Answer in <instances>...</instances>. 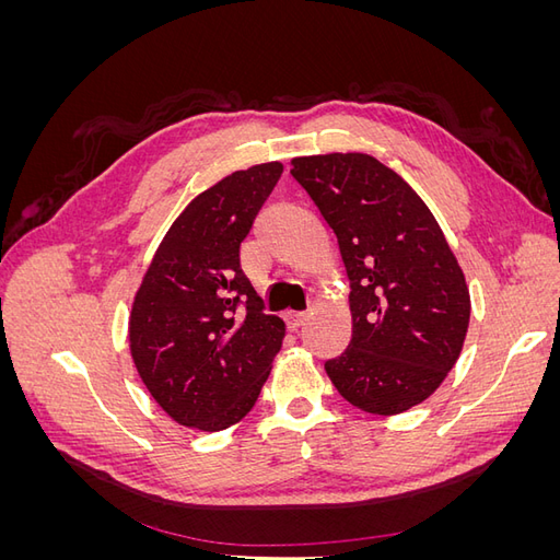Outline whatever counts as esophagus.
<instances>
[{
    "instance_id": "esophagus-1",
    "label": "esophagus",
    "mask_w": 560,
    "mask_h": 560,
    "mask_svg": "<svg viewBox=\"0 0 560 560\" xmlns=\"http://www.w3.org/2000/svg\"><path fill=\"white\" fill-rule=\"evenodd\" d=\"M306 313H294V311H290V313H287L284 315V325H287V329H290V331H296L301 325H303V322H306Z\"/></svg>"
}]
</instances>
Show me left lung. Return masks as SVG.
Returning <instances> with one entry per match:
<instances>
[{"label": "left lung", "mask_w": 560, "mask_h": 560, "mask_svg": "<svg viewBox=\"0 0 560 560\" xmlns=\"http://www.w3.org/2000/svg\"><path fill=\"white\" fill-rule=\"evenodd\" d=\"M292 177L336 233L350 280L352 338L327 376L366 413L409 411L460 358L471 311L463 268L422 198L374 156L292 159Z\"/></svg>", "instance_id": "left-lung-1"}]
</instances>
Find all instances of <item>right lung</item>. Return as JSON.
Here are the masks:
<instances>
[{
  "label": "right lung",
  "instance_id": "1",
  "mask_svg": "<svg viewBox=\"0 0 560 560\" xmlns=\"http://www.w3.org/2000/svg\"><path fill=\"white\" fill-rule=\"evenodd\" d=\"M282 175L270 161L198 194L167 229L132 301L135 369L184 428L226 430L243 420L282 348L284 322L241 268V243Z\"/></svg>",
  "mask_w": 560,
  "mask_h": 560
}]
</instances>
